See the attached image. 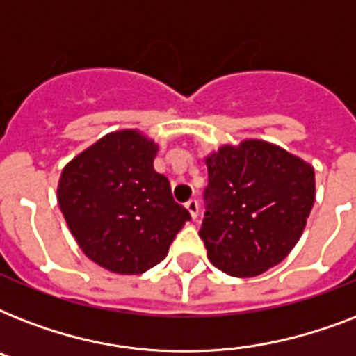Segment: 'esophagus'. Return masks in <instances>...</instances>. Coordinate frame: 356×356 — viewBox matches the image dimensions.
<instances>
[{"label":"esophagus","mask_w":356,"mask_h":356,"mask_svg":"<svg viewBox=\"0 0 356 356\" xmlns=\"http://www.w3.org/2000/svg\"><path fill=\"white\" fill-rule=\"evenodd\" d=\"M184 207H186V211L190 212V218H192V220H195V218H197V214H200V203H197V200H190Z\"/></svg>","instance_id":"obj_1"}]
</instances>
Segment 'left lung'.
I'll list each match as a JSON object with an SVG mask.
<instances>
[{"label":"left lung","mask_w":356,"mask_h":356,"mask_svg":"<svg viewBox=\"0 0 356 356\" xmlns=\"http://www.w3.org/2000/svg\"><path fill=\"white\" fill-rule=\"evenodd\" d=\"M209 188L200 236L212 264L257 277L286 259L314 205V168L266 140L223 144L205 156Z\"/></svg>","instance_id":"obj_1"}]
</instances>
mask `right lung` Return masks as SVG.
I'll use <instances>...</instances> for the list:
<instances>
[{
  "instance_id": "obj_1",
  "label": "right lung",
  "mask_w": 356,
  "mask_h": 356,
  "mask_svg": "<svg viewBox=\"0 0 356 356\" xmlns=\"http://www.w3.org/2000/svg\"><path fill=\"white\" fill-rule=\"evenodd\" d=\"M159 144L138 129H120L63 168L57 201L83 253L118 275H140L168 254L190 220L168 179L155 172Z\"/></svg>"
}]
</instances>
